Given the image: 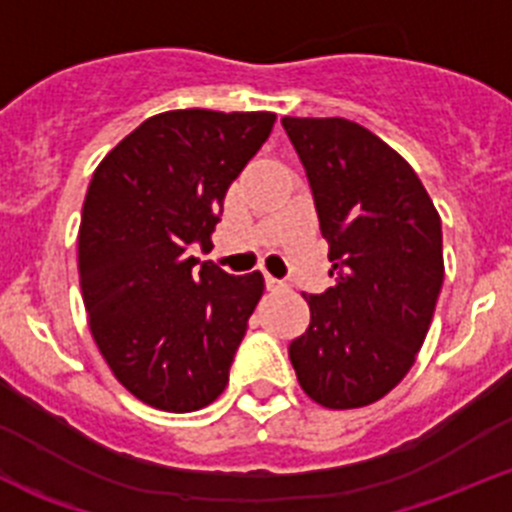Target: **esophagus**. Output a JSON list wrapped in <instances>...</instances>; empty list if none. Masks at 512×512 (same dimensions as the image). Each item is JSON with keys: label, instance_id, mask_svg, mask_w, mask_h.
Returning <instances> with one entry per match:
<instances>
[{"label": "esophagus", "instance_id": "34e87169", "mask_svg": "<svg viewBox=\"0 0 512 512\" xmlns=\"http://www.w3.org/2000/svg\"><path fill=\"white\" fill-rule=\"evenodd\" d=\"M265 285L270 290H283V288H288V285L283 283V280H278V278H273V275H265Z\"/></svg>", "mask_w": 512, "mask_h": 512}]
</instances>
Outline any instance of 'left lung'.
Wrapping results in <instances>:
<instances>
[{
	"instance_id": "left-lung-1",
	"label": "left lung",
	"mask_w": 512,
	"mask_h": 512,
	"mask_svg": "<svg viewBox=\"0 0 512 512\" xmlns=\"http://www.w3.org/2000/svg\"><path fill=\"white\" fill-rule=\"evenodd\" d=\"M306 168L336 283L306 296L288 357L324 408H362L408 375L444 283L441 219L416 170L362 124L283 117Z\"/></svg>"
}]
</instances>
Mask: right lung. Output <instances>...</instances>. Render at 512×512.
Listing matches in <instances>:
<instances>
[{"label": "right lung", "instance_id": "obj_1", "mask_svg": "<svg viewBox=\"0 0 512 512\" xmlns=\"http://www.w3.org/2000/svg\"><path fill=\"white\" fill-rule=\"evenodd\" d=\"M273 124V112L155 114L94 170L78 229L89 329L114 377L160 411H199L227 388L265 280L188 247L211 245L227 188Z\"/></svg>", "mask_w": 512, "mask_h": 512}]
</instances>
